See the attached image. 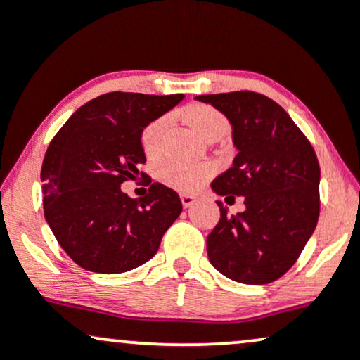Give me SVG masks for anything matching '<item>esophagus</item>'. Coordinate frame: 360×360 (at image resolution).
<instances>
[{
	"label": "esophagus",
	"instance_id": "1",
	"mask_svg": "<svg viewBox=\"0 0 360 360\" xmlns=\"http://www.w3.org/2000/svg\"><path fill=\"white\" fill-rule=\"evenodd\" d=\"M196 201V198L191 196V194H181V203H183L184 208H191Z\"/></svg>",
	"mask_w": 360,
	"mask_h": 360
}]
</instances>
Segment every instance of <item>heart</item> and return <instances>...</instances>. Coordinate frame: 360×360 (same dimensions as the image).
I'll use <instances>...</instances> for the list:
<instances>
[{
  "instance_id": "1",
  "label": "heart",
  "mask_w": 360,
  "mask_h": 360,
  "mask_svg": "<svg viewBox=\"0 0 360 360\" xmlns=\"http://www.w3.org/2000/svg\"><path fill=\"white\" fill-rule=\"evenodd\" d=\"M184 118L188 120L193 130L203 139L217 128H226V120L220 111L206 105H194L186 108ZM166 127L167 118L160 117L148 123L146 130L142 131V147L147 155H155L159 152ZM212 174L213 166L208 162L188 164L177 162V160H164L157 167V177L160 179V183L184 193L196 191L212 177Z\"/></svg>"
}]
</instances>
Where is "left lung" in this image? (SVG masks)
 Here are the masks:
<instances>
[{
  "mask_svg": "<svg viewBox=\"0 0 360 360\" xmlns=\"http://www.w3.org/2000/svg\"><path fill=\"white\" fill-rule=\"evenodd\" d=\"M232 125L238 154L212 183L220 196L243 198L206 238L217 271L243 284H267L291 269L315 232L320 214V166L311 143L276 101L254 91L201 94Z\"/></svg>",
  "mask_w": 360,
  "mask_h": 360,
  "instance_id": "1",
  "label": "left lung"
}]
</instances>
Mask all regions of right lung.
Returning a JSON list of instances; mask_svg holds the SVG:
<instances>
[{"instance_id": "right-lung-1", "label": "right lung", "mask_w": 360, "mask_h": 360, "mask_svg": "<svg viewBox=\"0 0 360 360\" xmlns=\"http://www.w3.org/2000/svg\"><path fill=\"white\" fill-rule=\"evenodd\" d=\"M183 98L101 94L74 111L52 139L40 172L44 214L59 245L82 269L120 274L142 266L183 212L179 194L160 183L139 201L120 188L146 164L143 128Z\"/></svg>"}]
</instances>
